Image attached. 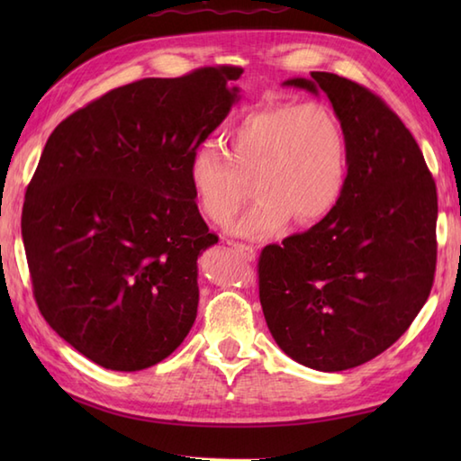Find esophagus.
<instances>
[{
    "instance_id": "esophagus-1",
    "label": "esophagus",
    "mask_w": 461,
    "mask_h": 461,
    "mask_svg": "<svg viewBox=\"0 0 461 461\" xmlns=\"http://www.w3.org/2000/svg\"><path fill=\"white\" fill-rule=\"evenodd\" d=\"M233 249H236L246 261H253V259H256V256H258L256 249H253L251 246H248V243H240V241L233 243Z\"/></svg>"
}]
</instances>
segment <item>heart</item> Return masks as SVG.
Returning <instances> with one entry per match:
<instances>
[{
    "label": "heart",
    "mask_w": 461,
    "mask_h": 461,
    "mask_svg": "<svg viewBox=\"0 0 461 461\" xmlns=\"http://www.w3.org/2000/svg\"><path fill=\"white\" fill-rule=\"evenodd\" d=\"M202 146L188 164L195 203L205 220L223 225L246 202L256 203L231 231L263 238L287 221L312 228L337 210L348 174V142L339 114L322 103H277L253 109Z\"/></svg>",
    "instance_id": "b5f03b06"
}]
</instances>
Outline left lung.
<instances>
[{
	"label": "left lung",
	"mask_w": 461,
	"mask_h": 461,
	"mask_svg": "<svg viewBox=\"0 0 461 461\" xmlns=\"http://www.w3.org/2000/svg\"><path fill=\"white\" fill-rule=\"evenodd\" d=\"M283 85L329 96L345 126V194L327 220L266 246L259 301L279 348L322 372L355 368L404 335L436 273V182L398 114L355 81Z\"/></svg>",
	"instance_id": "obj_1"
}]
</instances>
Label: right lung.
I'll return each mask as SVG.
<instances>
[{"mask_svg": "<svg viewBox=\"0 0 461 461\" xmlns=\"http://www.w3.org/2000/svg\"><path fill=\"white\" fill-rule=\"evenodd\" d=\"M240 67L113 89L57 126L27 185L22 236L43 319L109 370L158 365L198 312V256L218 236L188 178L238 101Z\"/></svg>", "mask_w": 461, "mask_h": 461, "instance_id": "obj_1", "label": "right lung"}]
</instances>
